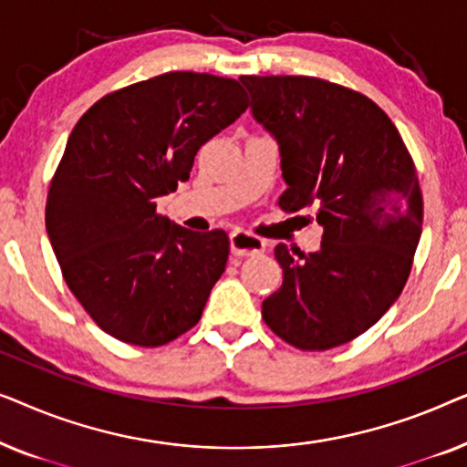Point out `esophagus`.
<instances>
[{
  "label": "esophagus",
  "mask_w": 467,
  "mask_h": 467,
  "mask_svg": "<svg viewBox=\"0 0 467 467\" xmlns=\"http://www.w3.org/2000/svg\"><path fill=\"white\" fill-rule=\"evenodd\" d=\"M265 251V240L257 238V235L248 232H238L232 234V253L235 257H254V254H261Z\"/></svg>",
  "instance_id": "1"
}]
</instances>
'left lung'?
<instances>
[{
  "label": "left lung",
  "instance_id": "8db88e82",
  "mask_svg": "<svg viewBox=\"0 0 467 467\" xmlns=\"http://www.w3.org/2000/svg\"><path fill=\"white\" fill-rule=\"evenodd\" d=\"M253 117L278 140L285 213L315 210L321 248L276 244L283 286L267 327L327 350L372 327L400 297L423 229V193L398 127L372 99L315 76H240Z\"/></svg>",
  "mask_w": 467,
  "mask_h": 467
}]
</instances>
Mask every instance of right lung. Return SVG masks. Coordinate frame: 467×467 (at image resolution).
<instances>
[{
    "mask_svg": "<svg viewBox=\"0 0 467 467\" xmlns=\"http://www.w3.org/2000/svg\"><path fill=\"white\" fill-rule=\"evenodd\" d=\"M246 108L238 80L168 72L104 95L69 133L47 232L69 291L106 334L155 348L202 318L229 235L174 225L155 200L189 181L202 144Z\"/></svg>",
    "mask_w": 467,
    "mask_h": 467,
    "instance_id": "add662e5",
    "label": "right lung"
}]
</instances>
